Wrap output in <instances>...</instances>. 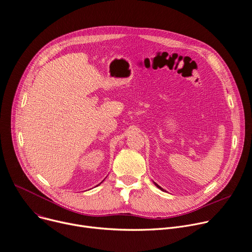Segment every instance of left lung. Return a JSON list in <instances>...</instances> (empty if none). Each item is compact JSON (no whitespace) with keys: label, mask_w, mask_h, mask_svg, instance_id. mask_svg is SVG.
<instances>
[{"label":"left lung","mask_w":252,"mask_h":252,"mask_svg":"<svg viewBox=\"0 0 252 252\" xmlns=\"http://www.w3.org/2000/svg\"><path fill=\"white\" fill-rule=\"evenodd\" d=\"M153 183H154V182H153ZM154 185H156V186H157V187H158L159 189H161V190H163V191H166V190H165V189H163L161 187H159V186H158L157 183H154Z\"/></svg>","instance_id":"8db88e82"}]
</instances>
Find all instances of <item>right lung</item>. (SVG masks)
<instances>
[{"label":"right lung","instance_id":"1","mask_svg":"<svg viewBox=\"0 0 252 252\" xmlns=\"http://www.w3.org/2000/svg\"><path fill=\"white\" fill-rule=\"evenodd\" d=\"M104 181H105V179H104V180H103V181H102V182H101V183H100V184H99V185H96V186H95V187H98V186H100V185H101V184H102V183H103V182H104Z\"/></svg>","mask_w":252,"mask_h":252}]
</instances>
